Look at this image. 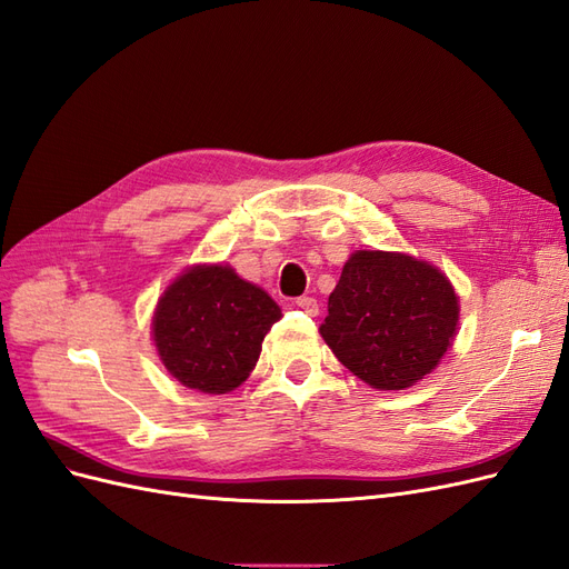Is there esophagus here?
I'll return each instance as SVG.
<instances>
[{
  "label": "esophagus",
  "instance_id": "obj_1",
  "mask_svg": "<svg viewBox=\"0 0 569 569\" xmlns=\"http://www.w3.org/2000/svg\"><path fill=\"white\" fill-rule=\"evenodd\" d=\"M297 308H301V311L308 316H318V301L313 297H299Z\"/></svg>",
  "mask_w": 569,
  "mask_h": 569
}]
</instances>
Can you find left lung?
Returning a JSON list of instances; mask_svg holds the SVG:
<instances>
[{"label":"left lung","mask_w":569,"mask_h":569,"mask_svg":"<svg viewBox=\"0 0 569 569\" xmlns=\"http://www.w3.org/2000/svg\"><path fill=\"white\" fill-rule=\"evenodd\" d=\"M446 274L408 253L356 251L327 301L320 335L372 389L399 391L432 372L458 330Z\"/></svg>","instance_id":"1"}]
</instances>
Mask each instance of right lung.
Wrapping results in <instances>:
<instances>
[{
  "label": "right lung",
  "instance_id": "1",
  "mask_svg": "<svg viewBox=\"0 0 569 569\" xmlns=\"http://www.w3.org/2000/svg\"><path fill=\"white\" fill-rule=\"evenodd\" d=\"M280 318V306L230 266H194L163 291L151 335L180 385L228 393L247 382Z\"/></svg>",
  "mask_w": 569,
  "mask_h": 569
}]
</instances>
